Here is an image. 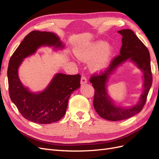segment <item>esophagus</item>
Instances as JSON below:
<instances>
[{
	"instance_id": "1",
	"label": "esophagus",
	"mask_w": 159,
	"mask_h": 159,
	"mask_svg": "<svg viewBox=\"0 0 159 159\" xmlns=\"http://www.w3.org/2000/svg\"><path fill=\"white\" fill-rule=\"evenodd\" d=\"M87 83V78H86V77L85 75H81V84H85Z\"/></svg>"
}]
</instances>
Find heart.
<instances>
[{
    "label": "heart",
    "instance_id": "obj_1",
    "mask_svg": "<svg viewBox=\"0 0 159 159\" xmlns=\"http://www.w3.org/2000/svg\"><path fill=\"white\" fill-rule=\"evenodd\" d=\"M112 52V47L99 40L81 48L76 52V56L83 61H89L90 68L94 71L103 70L106 67Z\"/></svg>",
    "mask_w": 159,
    "mask_h": 159
}]
</instances>
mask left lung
Here are the masks:
<instances>
[{
  "label": "left lung",
  "mask_w": 159,
  "mask_h": 159,
  "mask_svg": "<svg viewBox=\"0 0 159 159\" xmlns=\"http://www.w3.org/2000/svg\"><path fill=\"white\" fill-rule=\"evenodd\" d=\"M118 32L123 36L120 54L113 57L105 70H102L99 74H93L89 78L95 89L93 102L95 110L101 117L112 121L127 119L141 111L152 82L150 54L147 48L131 30H121ZM127 59L134 61L142 70L144 74V91L136 106L124 109L115 107L110 99L107 93L106 83L108 75L116 67Z\"/></svg>",
  "instance_id": "left-lung-1"
}]
</instances>
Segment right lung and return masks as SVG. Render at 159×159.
Returning <instances> with one entry per match:
<instances>
[{"label":"right lung","mask_w":159,"mask_h":159,"mask_svg":"<svg viewBox=\"0 0 159 159\" xmlns=\"http://www.w3.org/2000/svg\"><path fill=\"white\" fill-rule=\"evenodd\" d=\"M63 47L54 33L32 31L12 55L8 67V91L12 102L25 119L39 124H49L64 116L71 93L80 87L81 75L57 74L43 92L30 93L21 84L18 68L23 59L41 46Z\"/></svg>","instance_id":"add662e5"}]
</instances>
